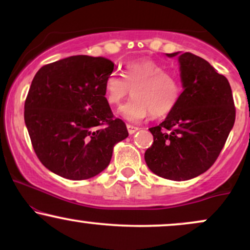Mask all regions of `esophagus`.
<instances>
[{
	"label": "esophagus",
	"mask_w": 250,
	"mask_h": 250,
	"mask_svg": "<svg viewBox=\"0 0 250 250\" xmlns=\"http://www.w3.org/2000/svg\"><path fill=\"white\" fill-rule=\"evenodd\" d=\"M127 129H128V133L130 135H133L134 133H136L137 130H139V127H135V125H127Z\"/></svg>",
	"instance_id": "obj_1"
}]
</instances>
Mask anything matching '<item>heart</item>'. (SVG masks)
Returning <instances> with one entry per match:
<instances>
[{
    "instance_id": "b5f03b06",
    "label": "heart",
    "mask_w": 250,
    "mask_h": 250,
    "mask_svg": "<svg viewBox=\"0 0 250 250\" xmlns=\"http://www.w3.org/2000/svg\"><path fill=\"white\" fill-rule=\"evenodd\" d=\"M134 99L120 109L123 119L137 122L148 115L161 117L175 108L181 85L174 74L149 59L129 61L123 77L111 74L104 82V97L110 105L120 104L130 93Z\"/></svg>"
}]
</instances>
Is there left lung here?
<instances>
[{
	"label": "left lung",
	"instance_id": "left-lung-1",
	"mask_svg": "<svg viewBox=\"0 0 250 250\" xmlns=\"http://www.w3.org/2000/svg\"><path fill=\"white\" fill-rule=\"evenodd\" d=\"M179 62L183 91L165 121L149 128L154 142L145 160L154 174L186 181L214 165L233 128L236 110L228 80L206 60L185 53Z\"/></svg>",
	"mask_w": 250,
	"mask_h": 250
}]
</instances>
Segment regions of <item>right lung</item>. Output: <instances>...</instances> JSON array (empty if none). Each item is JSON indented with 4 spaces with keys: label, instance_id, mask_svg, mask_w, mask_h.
Here are the masks:
<instances>
[{
    "label": "right lung",
    "instance_id": "1",
    "mask_svg": "<svg viewBox=\"0 0 250 250\" xmlns=\"http://www.w3.org/2000/svg\"><path fill=\"white\" fill-rule=\"evenodd\" d=\"M114 70L105 57L70 56L36 73L24 102V122L36 156L50 171L87 180L108 167L128 136L104 97Z\"/></svg>",
    "mask_w": 250,
    "mask_h": 250
}]
</instances>
